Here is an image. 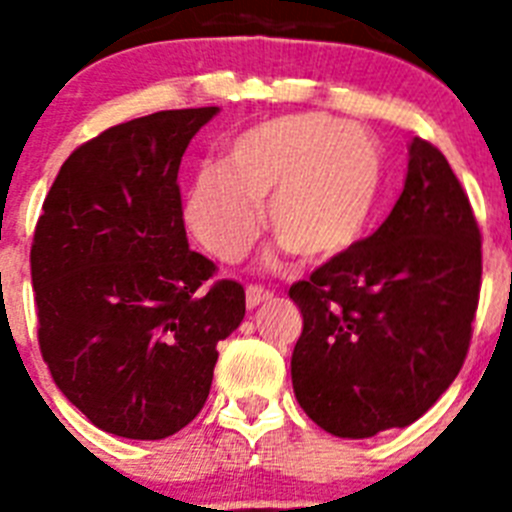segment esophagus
Returning <instances> with one entry per match:
<instances>
[{
  "mask_svg": "<svg viewBox=\"0 0 512 512\" xmlns=\"http://www.w3.org/2000/svg\"><path fill=\"white\" fill-rule=\"evenodd\" d=\"M271 297H274V292H269V289L259 287V284H251V287H246V305H248V310L264 305V302H269Z\"/></svg>",
  "mask_w": 512,
  "mask_h": 512,
  "instance_id": "1",
  "label": "esophagus"
}]
</instances>
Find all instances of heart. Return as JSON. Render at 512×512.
<instances>
[{
  "label": "heart",
  "mask_w": 512,
  "mask_h": 512,
  "mask_svg": "<svg viewBox=\"0 0 512 512\" xmlns=\"http://www.w3.org/2000/svg\"><path fill=\"white\" fill-rule=\"evenodd\" d=\"M382 187V151L356 122L305 112L259 122L202 166L184 200L189 233L215 259H243L261 233V202L279 241L305 261L333 259L364 233Z\"/></svg>",
  "instance_id": "1"
}]
</instances>
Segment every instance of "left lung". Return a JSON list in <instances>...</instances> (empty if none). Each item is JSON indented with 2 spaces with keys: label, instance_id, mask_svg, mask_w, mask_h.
<instances>
[{
  "label": "left lung",
  "instance_id": "left-lung-1",
  "mask_svg": "<svg viewBox=\"0 0 512 512\" xmlns=\"http://www.w3.org/2000/svg\"><path fill=\"white\" fill-rule=\"evenodd\" d=\"M479 287L482 233L467 192L446 156L413 138L387 220L289 287L302 312L300 408L341 438L415 423L467 359Z\"/></svg>",
  "mask_w": 512,
  "mask_h": 512
}]
</instances>
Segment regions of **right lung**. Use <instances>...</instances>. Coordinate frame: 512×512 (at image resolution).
Instances as JSON below:
<instances>
[{"instance_id": "obj_1", "label": "right lung", "mask_w": 512, "mask_h": 512, "mask_svg": "<svg viewBox=\"0 0 512 512\" xmlns=\"http://www.w3.org/2000/svg\"><path fill=\"white\" fill-rule=\"evenodd\" d=\"M217 107L120 122L76 148L30 248L38 343L58 390L97 428L174 436L210 395L217 343L246 292L189 251L179 164Z\"/></svg>"}]
</instances>
